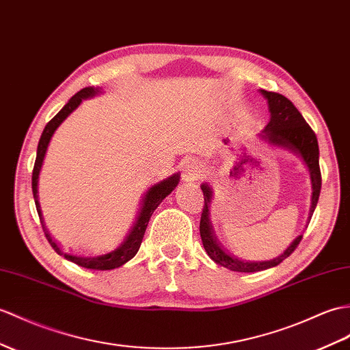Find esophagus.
I'll list each match as a JSON object with an SVG mask.
<instances>
[{"mask_svg":"<svg viewBox=\"0 0 350 350\" xmlns=\"http://www.w3.org/2000/svg\"><path fill=\"white\" fill-rule=\"evenodd\" d=\"M182 174H183L185 180H188V182L198 180V178L202 176V168H201V165L198 164L197 161L191 159V161H188V162H186V164L183 165Z\"/></svg>","mask_w":350,"mask_h":350,"instance_id":"1","label":"esophagus"}]
</instances>
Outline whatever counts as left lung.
<instances>
[{"label":"left lung","mask_w":350,"mask_h":350,"mask_svg":"<svg viewBox=\"0 0 350 350\" xmlns=\"http://www.w3.org/2000/svg\"><path fill=\"white\" fill-rule=\"evenodd\" d=\"M261 94L265 96L268 101V109L271 113V119L268 122V125L264 129V137L268 138L274 144L286 146V148L295 150L297 153L301 155L304 159L306 165L310 172L312 178V208H310V219L318 204L319 193H321V186H322V176H321V168H319V146H318V138L310 125L307 124L306 119L301 116V113L297 110V107L292 104L286 96L278 92H268L261 89ZM202 193H204V206H202L201 212V221H200V234L202 240V246H204L207 255L213 259V261L219 265L228 268L231 271H239V273H255L267 270V268H271L279 265L283 259H286L289 255H292L299 241H301L303 235H299L294 240V243L283 252V254L278 258L271 259V261H259V262H252V261H241V259L235 258L231 255L230 252H226L216 235L213 232L212 224H210L208 219V204L210 198H212V189H210L208 185H201Z\"/></svg>","instance_id":"1"}]
</instances>
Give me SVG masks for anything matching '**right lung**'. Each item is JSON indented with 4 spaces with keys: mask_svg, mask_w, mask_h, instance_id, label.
Returning <instances> with one entry per match:
<instances>
[{
    "mask_svg": "<svg viewBox=\"0 0 350 350\" xmlns=\"http://www.w3.org/2000/svg\"><path fill=\"white\" fill-rule=\"evenodd\" d=\"M95 94H96V89H94V88L80 89V91L75 96H71V100L64 105L58 115L53 116L51 120H49V124L44 126V131L42 134V137H40V142H38L34 170H32V193H34L37 213H38V217H40V222H42V226H43V232H44L47 241L51 243V246L53 247L56 254L62 255L65 259H68V261L75 262L80 267L91 268V270H111V268H118L120 265H124L125 262L129 261V259L135 256L138 249H140V245L143 241L144 232H146V228H148L149 219L153 213V210H155L159 206V202L176 188L177 183H178V177H180V176L174 174L172 177H168V178H165V180H162L161 183L152 186V188L148 192H146V195L143 197V201H142V207H140V210H138V216L135 219L134 225L131 226V230H129V232L126 234V237L124 239V241H122L115 250H111V252H109V254H104V255H75V254H68V252H62L58 247V245H56V243L52 240L51 234H49L47 228L43 224L42 208H40L38 195H37L38 174H40V170H42V165H43V159H44V153L47 150V144H49V142H51L55 129L59 126L61 122L65 118H67L80 103H82L83 98H88V96H92Z\"/></svg>",
    "mask_w": 350,
    "mask_h": 350,
    "instance_id": "add662e5",
    "label": "right lung"
}]
</instances>
